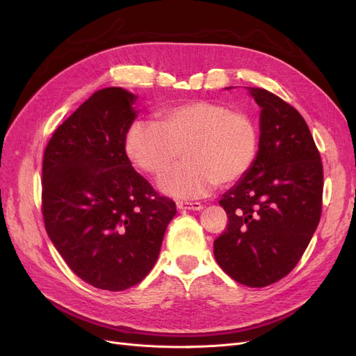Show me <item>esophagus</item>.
Masks as SVG:
<instances>
[{"label": "esophagus", "mask_w": 356, "mask_h": 356, "mask_svg": "<svg viewBox=\"0 0 356 356\" xmlns=\"http://www.w3.org/2000/svg\"><path fill=\"white\" fill-rule=\"evenodd\" d=\"M177 208L178 209H188V211H200L203 207L200 202H177Z\"/></svg>", "instance_id": "esophagus-1"}]
</instances>
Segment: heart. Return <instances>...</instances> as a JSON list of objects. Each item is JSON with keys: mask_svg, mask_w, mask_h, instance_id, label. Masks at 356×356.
I'll list each match as a JSON object with an SVG mask.
<instances>
[{"mask_svg": "<svg viewBox=\"0 0 356 356\" xmlns=\"http://www.w3.org/2000/svg\"><path fill=\"white\" fill-rule=\"evenodd\" d=\"M258 129L242 111L213 101H191L157 113L156 123L135 122L126 134L131 163L160 177L174 165L181 149L184 161L160 179L166 195L199 197L215 186L245 177L258 154Z\"/></svg>", "mask_w": 356, "mask_h": 356, "instance_id": "1", "label": "heart"}]
</instances>
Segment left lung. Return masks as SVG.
Returning <instances> with one entry per match:
<instances>
[{
	"label": "left lung",
	"mask_w": 356,
	"mask_h": 356,
	"mask_svg": "<svg viewBox=\"0 0 356 356\" xmlns=\"http://www.w3.org/2000/svg\"><path fill=\"white\" fill-rule=\"evenodd\" d=\"M261 106L260 145L250 172L220 204L227 227L213 255L236 282L263 288L300 261L322 212L324 172L307 123L275 93L250 88Z\"/></svg>",
	"instance_id": "1"
}]
</instances>
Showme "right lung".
<instances>
[{
  "instance_id": "1",
  "label": "right lung",
  "mask_w": 356,
  "mask_h": 356,
  "mask_svg": "<svg viewBox=\"0 0 356 356\" xmlns=\"http://www.w3.org/2000/svg\"><path fill=\"white\" fill-rule=\"evenodd\" d=\"M135 101L122 88L95 92L56 129L42 157L49 238L75 275L106 291L143 281L177 213L175 202L160 196L126 156Z\"/></svg>"
}]
</instances>
